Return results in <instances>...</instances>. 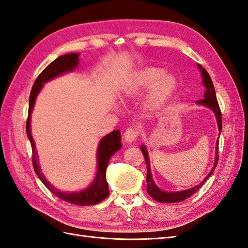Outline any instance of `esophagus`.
<instances>
[{
  "label": "esophagus",
  "mask_w": 248,
  "mask_h": 248,
  "mask_svg": "<svg viewBox=\"0 0 248 248\" xmlns=\"http://www.w3.org/2000/svg\"><path fill=\"white\" fill-rule=\"evenodd\" d=\"M140 131L138 128L135 127H129L125 129L124 133V138L125 140V141H128V143H132L136 140V138L139 136Z\"/></svg>",
  "instance_id": "esophagus-1"
}]
</instances>
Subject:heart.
<instances>
[{"instance_id": "1", "label": "heart", "mask_w": 248, "mask_h": 248, "mask_svg": "<svg viewBox=\"0 0 248 248\" xmlns=\"http://www.w3.org/2000/svg\"><path fill=\"white\" fill-rule=\"evenodd\" d=\"M150 87L152 89L148 100L149 107L157 108L172 96L177 81L175 77L164 75V70L160 68H145L131 78L123 93L127 97H135Z\"/></svg>"}]
</instances>
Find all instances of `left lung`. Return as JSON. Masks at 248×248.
<instances>
[{
  "mask_svg": "<svg viewBox=\"0 0 248 248\" xmlns=\"http://www.w3.org/2000/svg\"><path fill=\"white\" fill-rule=\"evenodd\" d=\"M198 68L202 70V80H203V85L205 87V92L203 94V99L198 100L197 103L205 105V107L210 108L211 109H213V112L215 113V116H217V124H218V131L220 134V131H222V113H220V108L219 105L217 102V93H215V89H214V85L213 82L210 78L208 71L202 68V66L198 65ZM140 150L143 152L145 161H146V165H147V177H146V181H147V192L150 195V196L154 198L155 200L159 202H183L184 199L188 198L189 196H192L193 194L196 193L198 189L202 186V184L207 181V179L212 175L214 168L217 167V162H218V144L217 145V159H215V163H214V167L212 168V170L210 171L209 175L205 177L204 180L198 184L197 186H195L193 188L186 189V191H181V192H163L161 189L157 187L155 182L154 179L151 177V172H150V166H149V160H148V154H147V150L144 146L140 147Z\"/></svg>",
  "mask_w": 248,
  "mask_h": 248,
  "instance_id": "1",
  "label": "left lung"
}]
</instances>
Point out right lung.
<instances>
[{
	"instance_id": "right-lung-1",
	"label": "right lung",
	"mask_w": 248,
	"mask_h": 248,
	"mask_svg": "<svg viewBox=\"0 0 248 248\" xmlns=\"http://www.w3.org/2000/svg\"><path fill=\"white\" fill-rule=\"evenodd\" d=\"M78 53H70L66 55H62L57 57L55 61L51 62L49 66H46L43 72L40 73L38 78H36L33 87H31V94H30V103H29V115L28 119H26V134L31 141V161H33V167L34 170L37 173V176L41 180L45 186L48 187L50 192L53 193L55 196L65 200L67 202H70L78 205H93L101 202L108 196V186L107 181V167L108 164V161L116 151L121 148V138H120V131L115 130L112 133L104 136L102 140L100 141L99 148H98V172L96 179L93 182V184L85 191L78 192V193H64L60 192L52 186L48 182V180L44 177L43 172L40 171V168L38 166V160H37V152L35 149V143L33 140V136L31 134V114L33 110L35 100L37 94L40 92L43 84L50 81L57 76L65 73L67 71H71L78 65Z\"/></svg>"
}]
</instances>
